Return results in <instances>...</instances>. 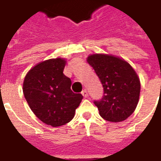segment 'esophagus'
<instances>
[{
	"mask_svg": "<svg viewBox=\"0 0 161 161\" xmlns=\"http://www.w3.org/2000/svg\"><path fill=\"white\" fill-rule=\"evenodd\" d=\"M82 95L84 96V97H88V91L86 90H84L82 91Z\"/></svg>",
	"mask_w": 161,
	"mask_h": 161,
	"instance_id": "obj_1",
	"label": "esophagus"
}]
</instances>
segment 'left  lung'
<instances>
[{
    "mask_svg": "<svg viewBox=\"0 0 161 161\" xmlns=\"http://www.w3.org/2000/svg\"><path fill=\"white\" fill-rule=\"evenodd\" d=\"M100 78L103 97L95 101L99 114L108 121L120 122L134 113L138 104L141 82L134 68L119 57L96 53L87 58Z\"/></svg>",
    "mask_w": 161,
    "mask_h": 161,
    "instance_id": "8db88e82",
    "label": "left lung"
}]
</instances>
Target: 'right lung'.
Here are the masks:
<instances>
[{
    "instance_id": "add662e5",
    "label": "right lung",
    "mask_w": 161,
    "mask_h": 161,
    "mask_svg": "<svg viewBox=\"0 0 161 161\" xmlns=\"http://www.w3.org/2000/svg\"><path fill=\"white\" fill-rule=\"evenodd\" d=\"M65 64L62 58L42 61L26 73L23 82V93L33 114L53 127L71 121L83 99L70 90L71 81L63 73Z\"/></svg>"
}]
</instances>
